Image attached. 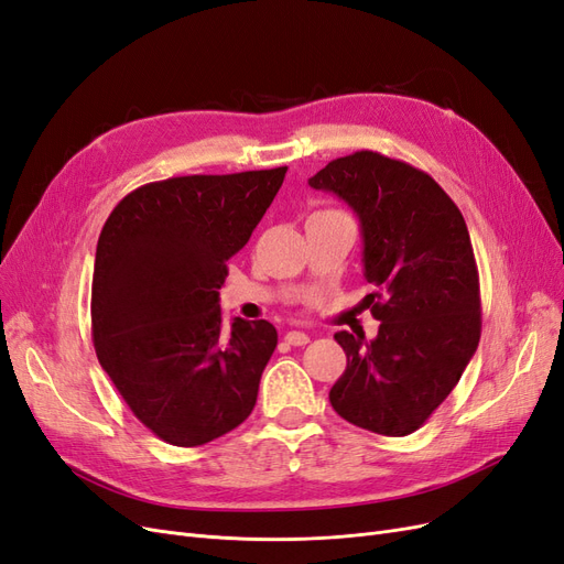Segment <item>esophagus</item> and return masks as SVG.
I'll return each mask as SVG.
<instances>
[{
	"label": "esophagus",
	"instance_id": "1",
	"mask_svg": "<svg viewBox=\"0 0 564 564\" xmlns=\"http://www.w3.org/2000/svg\"><path fill=\"white\" fill-rule=\"evenodd\" d=\"M286 344L289 346H305V344H311V336L305 334V332H286Z\"/></svg>",
	"mask_w": 564,
	"mask_h": 564
}]
</instances>
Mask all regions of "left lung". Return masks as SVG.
Segmentation results:
<instances>
[{
	"label": "left lung",
	"mask_w": 564,
	"mask_h": 564,
	"mask_svg": "<svg viewBox=\"0 0 564 564\" xmlns=\"http://www.w3.org/2000/svg\"><path fill=\"white\" fill-rule=\"evenodd\" d=\"M360 218L379 334H334L348 365L329 390L340 419L379 435L419 431L480 344V275L466 220L421 169L373 150L332 160L308 181Z\"/></svg>",
	"instance_id": "left-lung-1"
}]
</instances>
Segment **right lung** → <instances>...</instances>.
Segmentation results:
<instances>
[{
	"instance_id": "obj_1",
	"label": "right lung",
	"mask_w": 564,
	"mask_h": 564,
	"mask_svg": "<svg viewBox=\"0 0 564 564\" xmlns=\"http://www.w3.org/2000/svg\"><path fill=\"white\" fill-rule=\"evenodd\" d=\"M286 166L135 187L98 237L91 338L133 416L174 447L237 429L278 346L265 319L224 329L218 289L282 187Z\"/></svg>"
}]
</instances>
